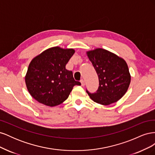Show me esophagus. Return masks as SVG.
Listing matches in <instances>:
<instances>
[{
    "instance_id": "34e87169",
    "label": "esophagus",
    "mask_w": 155,
    "mask_h": 155,
    "mask_svg": "<svg viewBox=\"0 0 155 155\" xmlns=\"http://www.w3.org/2000/svg\"><path fill=\"white\" fill-rule=\"evenodd\" d=\"M81 85H82L83 87L85 86V80H84V79H81Z\"/></svg>"
}]
</instances>
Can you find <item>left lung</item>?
Listing matches in <instances>:
<instances>
[{"instance_id": "obj_1", "label": "left lung", "mask_w": 155, "mask_h": 155, "mask_svg": "<svg viewBox=\"0 0 155 155\" xmlns=\"http://www.w3.org/2000/svg\"><path fill=\"white\" fill-rule=\"evenodd\" d=\"M99 78V87L96 93L87 92L97 104L109 105L118 101L127 91L130 74L125 61L115 54L103 48L87 51Z\"/></svg>"}]
</instances>
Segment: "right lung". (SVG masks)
Wrapping results in <instances>:
<instances>
[{
  "label": "right lung",
  "instance_id": "obj_1",
  "mask_svg": "<svg viewBox=\"0 0 155 155\" xmlns=\"http://www.w3.org/2000/svg\"><path fill=\"white\" fill-rule=\"evenodd\" d=\"M75 53L73 48L54 46L33 59L25 76L30 94L41 104L57 106L68 97L74 86L81 83L74 80L66 64Z\"/></svg>",
  "mask_w": 155,
  "mask_h": 155
}]
</instances>
